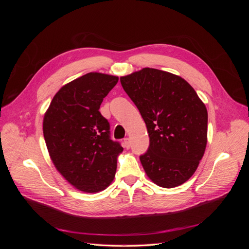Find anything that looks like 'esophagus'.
<instances>
[{
  "label": "esophagus",
  "mask_w": 249,
  "mask_h": 249,
  "mask_svg": "<svg viewBox=\"0 0 249 249\" xmlns=\"http://www.w3.org/2000/svg\"><path fill=\"white\" fill-rule=\"evenodd\" d=\"M130 146H131L130 139H129V138H124V147L126 148V149H129Z\"/></svg>",
  "instance_id": "esophagus-1"
}]
</instances>
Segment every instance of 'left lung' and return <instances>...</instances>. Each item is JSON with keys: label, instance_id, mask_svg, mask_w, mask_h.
Here are the masks:
<instances>
[{"label": "left lung", "instance_id": "8db88e82", "mask_svg": "<svg viewBox=\"0 0 249 249\" xmlns=\"http://www.w3.org/2000/svg\"><path fill=\"white\" fill-rule=\"evenodd\" d=\"M120 83L147 127L149 146L140 156L147 177L163 188L184 184L205 154V104L187 81L160 70L145 67Z\"/></svg>", "mask_w": 249, "mask_h": 249}]
</instances>
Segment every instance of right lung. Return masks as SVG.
<instances>
[{"mask_svg": "<svg viewBox=\"0 0 249 249\" xmlns=\"http://www.w3.org/2000/svg\"><path fill=\"white\" fill-rule=\"evenodd\" d=\"M118 78L89 72L64 85L43 118V136L57 170L83 192L102 191L115 177L124 148L110 137V124L99 111Z\"/></svg>", "mask_w": 249, "mask_h": 249, "instance_id": "obj_1", "label": "right lung"}]
</instances>
